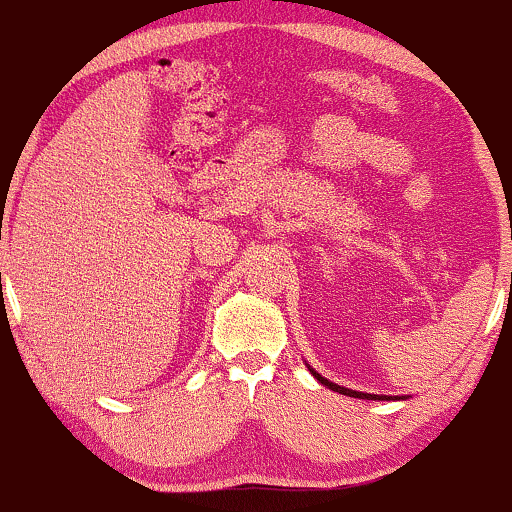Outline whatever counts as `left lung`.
Masks as SVG:
<instances>
[{
  "label": "left lung",
  "instance_id": "left-lung-1",
  "mask_svg": "<svg viewBox=\"0 0 512 512\" xmlns=\"http://www.w3.org/2000/svg\"><path fill=\"white\" fill-rule=\"evenodd\" d=\"M310 373L315 375L317 380H320L322 385H327L330 387V390H334V392H339V395H349V397H361V399H383V397H378V395H368V392H356V390H346V387H342V385H334V383H330V380L327 378H322L320 373H315L313 368H310Z\"/></svg>",
  "mask_w": 512,
  "mask_h": 512
}]
</instances>
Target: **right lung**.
I'll list each match as a JSON object with an SVG mask.
<instances>
[{"label":"right lung","instance_id":"right-lung-1","mask_svg":"<svg viewBox=\"0 0 512 512\" xmlns=\"http://www.w3.org/2000/svg\"><path fill=\"white\" fill-rule=\"evenodd\" d=\"M0 276H2V274H0Z\"/></svg>","mask_w":512,"mask_h":512}]
</instances>
